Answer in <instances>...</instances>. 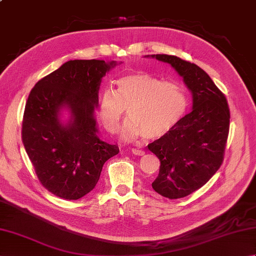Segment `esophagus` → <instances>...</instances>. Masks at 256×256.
Segmentation results:
<instances>
[{
    "instance_id": "obj_1",
    "label": "esophagus",
    "mask_w": 256,
    "mask_h": 256,
    "mask_svg": "<svg viewBox=\"0 0 256 256\" xmlns=\"http://www.w3.org/2000/svg\"><path fill=\"white\" fill-rule=\"evenodd\" d=\"M132 153L134 155H138V156H142L144 155V152L142 150H138V148H132Z\"/></svg>"
}]
</instances>
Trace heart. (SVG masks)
<instances>
[{
  "label": "heart",
  "instance_id": "b5f03b06",
  "mask_svg": "<svg viewBox=\"0 0 256 256\" xmlns=\"http://www.w3.org/2000/svg\"><path fill=\"white\" fill-rule=\"evenodd\" d=\"M124 108H128L130 118L123 125L122 140H154L164 138L180 121L187 110V96L177 82L135 72L120 78L116 91L108 88L100 96L98 113L108 133L118 130Z\"/></svg>",
  "mask_w": 256,
  "mask_h": 256
}]
</instances>
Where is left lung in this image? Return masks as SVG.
Instances as JSON below:
<instances>
[{"mask_svg":"<svg viewBox=\"0 0 256 256\" xmlns=\"http://www.w3.org/2000/svg\"><path fill=\"white\" fill-rule=\"evenodd\" d=\"M145 57L170 64L192 96V111L164 138L148 146L160 160L152 187L162 197L182 198L202 187L220 168L229 134V106L224 94L197 64L164 54Z\"/></svg>","mask_w":256,"mask_h":256,"instance_id":"8db88e82","label":"left lung"}]
</instances>
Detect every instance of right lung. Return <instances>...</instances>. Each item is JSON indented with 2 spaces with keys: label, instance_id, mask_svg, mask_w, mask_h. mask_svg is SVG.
<instances>
[{
  "label": "right lung",
  "instance_id": "right-lung-1",
  "mask_svg": "<svg viewBox=\"0 0 256 256\" xmlns=\"http://www.w3.org/2000/svg\"><path fill=\"white\" fill-rule=\"evenodd\" d=\"M116 62L76 59L40 79L27 99L22 140L48 192L67 200L89 194L104 162L118 153L99 138L94 111L102 78ZM67 110L68 118L62 120Z\"/></svg>",
  "mask_w": 256,
  "mask_h": 256
}]
</instances>
